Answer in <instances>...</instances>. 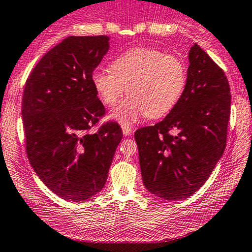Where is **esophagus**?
Segmentation results:
<instances>
[{
	"label": "esophagus",
	"mask_w": 252,
	"mask_h": 252,
	"mask_svg": "<svg viewBox=\"0 0 252 252\" xmlns=\"http://www.w3.org/2000/svg\"><path fill=\"white\" fill-rule=\"evenodd\" d=\"M123 133H124V136H129V134L132 133V128L129 126H127V125H124L123 126Z\"/></svg>",
	"instance_id": "1"
}]
</instances>
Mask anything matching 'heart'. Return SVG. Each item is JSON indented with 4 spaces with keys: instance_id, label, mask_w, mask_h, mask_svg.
I'll return each mask as SVG.
<instances>
[{
    "instance_id": "b5f03b06",
    "label": "heart",
    "mask_w": 252,
    "mask_h": 252,
    "mask_svg": "<svg viewBox=\"0 0 252 252\" xmlns=\"http://www.w3.org/2000/svg\"><path fill=\"white\" fill-rule=\"evenodd\" d=\"M110 67L94 69L91 80L105 105H114L126 90L129 94L110 113L121 124H132L145 114L153 119L168 114L185 89V64L177 56L153 48L127 50Z\"/></svg>"
}]
</instances>
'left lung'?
<instances>
[{"mask_svg": "<svg viewBox=\"0 0 252 252\" xmlns=\"http://www.w3.org/2000/svg\"><path fill=\"white\" fill-rule=\"evenodd\" d=\"M185 89L175 107L156 125L134 133L144 186L164 201L198 191L226 148L231 115L227 77L199 45L191 47Z\"/></svg>", "mask_w": 252, "mask_h": 252, "instance_id": "1", "label": "left lung"}]
</instances>
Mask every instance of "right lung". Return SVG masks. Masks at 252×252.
<instances>
[{"instance_id":"obj_1","label":"right lung","mask_w":252,"mask_h":252,"mask_svg":"<svg viewBox=\"0 0 252 252\" xmlns=\"http://www.w3.org/2000/svg\"><path fill=\"white\" fill-rule=\"evenodd\" d=\"M109 50L108 36H69L40 59L21 104L26 154L39 179L64 201L90 198L104 188L123 131L108 121L93 73Z\"/></svg>"}]
</instances>
